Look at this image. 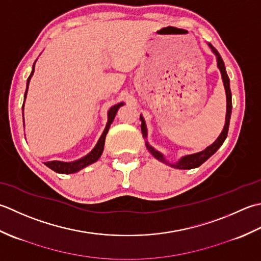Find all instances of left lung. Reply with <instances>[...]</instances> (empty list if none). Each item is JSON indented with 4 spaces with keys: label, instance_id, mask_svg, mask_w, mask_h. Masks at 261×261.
<instances>
[{
    "label": "left lung",
    "instance_id": "8db88e82",
    "mask_svg": "<svg viewBox=\"0 0 261 261\" xmlns=\"http://www.w3.org/2000/svg\"><path fill=\"white\" fill-rule=\"evenodd\" d=\"M208 46L211 47V49L213 50V53L216 55L217 58V67L220 68L221 74H222V80H223V83H224V88H225V92H226V117H225V125H224V128H223L221 135L219 136V138L213 143L211 146H208L206 148V150L201 151L199 153H196V154H191V155H186L184 156L181 160H180L178 163L175 164H170V166L173 167V168H177V169H181V170H188V169H194V168H197L199 167L200 164H203L206 160H208V159L214 154L219 148L221 147V145L224 143L225 138L227 136V132H228V125H230V118H231V113H232V94H231V90H230V79H228L226 71H225V65H224V62H223L222 57L220 55V53L217 51L214 47H213L211 44H208ZM141 120H142V124H141V129L143 133V136L146 137V126H145V121L143 119V117L141 116ZM146 147L148 148V151L152 153V155L158 159L159 161H162V162H166V159L163 158L162 154L160 152H158L154 150L152 146L148 145V143H146Z\"/></svg>",
    "mask_w": 261,
    "mask_h": 261
}]
</instances>
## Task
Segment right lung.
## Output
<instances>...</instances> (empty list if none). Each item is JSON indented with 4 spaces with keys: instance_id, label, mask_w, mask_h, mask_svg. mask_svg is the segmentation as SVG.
Instances as JSON below:
<instances>
[{
    "instance_id": "obj_1",
    "label": "right lung",
    "mask_w": 261,
    "mask_h": 261,
    "mask_svg": "<svg viewBox=\"0 0 261 261\" xmlns=\"http://www.w3.org/2000/svg\"><path fill=\"white\" fill-rule=\"evenodd\" d=\"M35 72V63H34V66H33V72L29 75L28 80H27V90H25V93H24V100L27 97V91H28V86H29V82H30V79L33 76V74ZM24 103V102H23ZM124 103H118L114 106V107H111L108 111V123L106 125V128L102 133V135L99 138V141L97 143V145L94 146L93 150L90 152L88 155H86L82 159H80L77 161H74V162H61V161H50V162H45V164L49 169H51L53 171L58 172V173H64V174H68V173H74V172H77L79 170H81L83 168L88 167L89 164H91L95 161H98V159L101 156V154H102L103 151V146H105V140H106V135H107V133L109 130V127L111 125V123L114 121L115 116L117 114V111H118L119 107H121ZM23 106L22 105V110H23Z\"/></svg>"
}]
</instances>
